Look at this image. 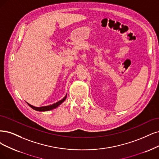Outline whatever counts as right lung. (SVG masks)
<instances>
[{"mask_svg":"<svg viewBox=\"0 0 159 159\" xmlns=\"http://www.w3.org/2000/svg\"><path fill=\"white\" fill-rule=\"evenodd\" d=\"M66 98H67V96H65V97L61 99V100L57 102V103H54V104H52V105H48V106H44V107H37L33 106V105H30V104H29L28 103H27V104H28V105H29V106H30L31 108H33V109L36 110V111H49V110H52V109H53L56 108V107H58L59 105H60V104H61L65 100H66Z\"/></svg>","mask_w":159,"mask_h":159,"instance_id":"right-lung-1","label":"right lung"}]
</instances>
